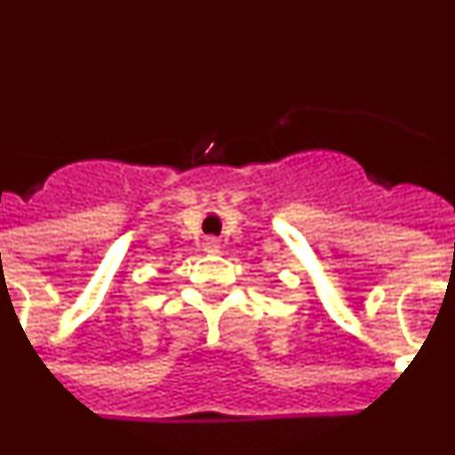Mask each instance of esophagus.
I'll return each mask as SVG.
<instances>
[{
  "label": "esophagus",
  "instance_id": "esophagus-1",
  "mask_svg": "<svg viewBox=\"0 0 455 455\" xmlns=\"http://www.w3.org/2000/svg\"><path fill=\"white\" fill-rule=\"evenodd\" d=\"M203 248H204V252H219L220 243H219V239H207L203 243Z\"/></svg>",
  "mask_w": 455,
  "mask_h": 455
}]
</instances>
